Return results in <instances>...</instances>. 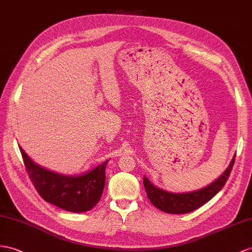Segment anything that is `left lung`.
<instances>
[{
  "label": "left lung",
  "instance_id": "8db88e82",
  "mask_svg": "<svg viewBox=\"0 0 252 252\" xmlns=\"http://www.w3.org/2000/svg\"><path fill=\"white\" fill-rule=\"evenodd\" d=\"M234 160L235 154L227 167V169L216 180L209 185L204 186V188L192 191H167L157 188L156 185H153L149 181V179L144 176V185L147 196L156 208L165 213H169V214H186V213L195 211L204 203L210 201L218 191H220L229 179L232 167L234 165Z\"/></svg>",
  "mask_w": 252,
  "mask_h": 252
}]
</instances>
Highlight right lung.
<instances>
[{"label":"right lung","mask_w":252,"mask_h":252,"mask_svg":"<svg viewBox=\"0 0 252 252\" xmlns=\"http://www.w3.org/2000/svg\"><path fill=\"white\" fill-rule=\"evenodd\" d=\"M25 168L38 193L59 208L72 213L92 210L100 201L105 184V168L108 159L80 175H62L37 165L21 147Z\"/></svg>","instance_id":"obj_1"}]
</instances>
